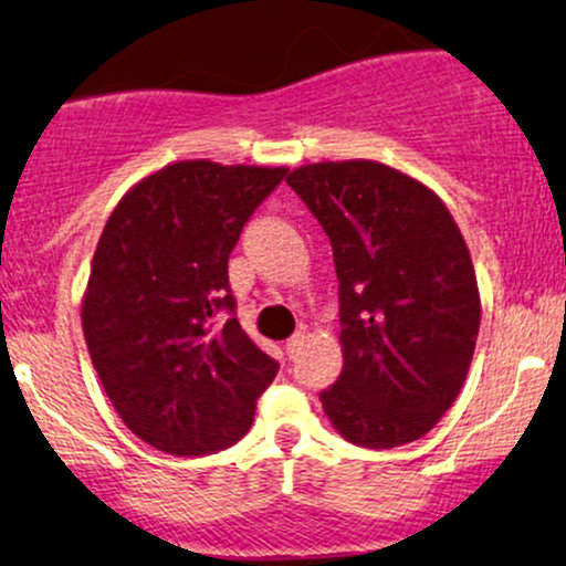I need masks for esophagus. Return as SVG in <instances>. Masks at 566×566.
Wrapping results in <instances>:
<instances>
[{
  "mask_svg": "<svg viewBox=\"0 0 566 566\" xmlns=\"http://www.w3.org/2000/svg\"><path fill=\"white\" fill-rule=\"evenodd\" d=\"M305 337H308V335H305V329H301V333H295V335L290 337L287 346H284V348H287V356H290V359H292V356L301 354V348L305 346Z\"/></svg>",
  "mask_w": 566,
  "mask_h": 566,
  "instance_id": "34e87169",
  "label": "esophagus"
}]
</instances>
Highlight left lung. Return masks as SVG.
<instances>
[{
	"label": "left lung",
	"mask_w": 566,
	"mask_h": 566,
	"mask_svg": "<svg viewBox=\"0 0 566 566\" xmlns=\"http://www.w3.org/2000/svg\"><path fill=\"white\" fill-rule=\"evenodd\" d=\"M333 242L343 373L322 391L350 444L391 450L452 407L476 348L482 297L463 233L439 193L373 159L287 175Z\"/></svg>",
	"instance_id": "8db88e82"
}]
</instances>
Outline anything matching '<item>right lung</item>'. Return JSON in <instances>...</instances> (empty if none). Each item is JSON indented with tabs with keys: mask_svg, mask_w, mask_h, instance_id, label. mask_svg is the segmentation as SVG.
Wrapping results in <instances>:
<instances>
[{
	"mask_svg": "<svg viewBox=\"0 0 566 566\" xmlns=\"http://www.w3.org/2000/svg\"><path fill=\"white\" fill-rule=\"evenodd\" d=\"M287 167L184 159L116 201L97 239L82 329L103 391L135 437L188 458L250 431L279 365L229 319V255Z\"/></svg>",
	"mask_w": 566,
	"mask_h": 566,
	"instance_id": "1",
	"label": "right lung"
}]
</instances>
